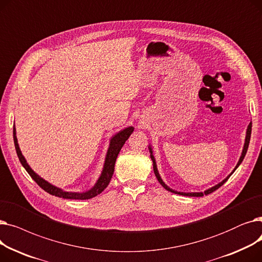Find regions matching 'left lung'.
I'll use <instances>...</instances> for the list:
<instances>
[{
  "mask_svg": "<svg viewBox=\"0 0 262 262\" xmlns=\"http://www.w3.org/2000/svg\"><path fill=\"white\" fill-rule=\"evenodd\" d=\"M251 134H252V123H250V125H249V127H247V130H246V138H245V143H244V147H243V150H242V155H241V157H240V159H239V161H238V163H237L236 168L233 169V171L231 172V174L236 171V169L240 166V163L243 161V159H244V157H245V154H246V152H247V148H249V144H250V140H251ZM149 153H150V158H152V160H153L154 173H155V175H156V177H157L158 182L160 183V185H161L164 189L170 191V192H173V193H175V194L187 195V196H203V195H207V194H209V193H212L213 191H215L216 189H219L220 187H221V186L228 180V178L230 177V175H231V174H229L223 182H221L220 184H217L216 186H214V187H212V188H210V189H208V190H206V191L204 192V193H203V192H193V193H184V192H177V191H174V190L170 189L166 184H164V183L162 182V180H161L160 176H159V173H158V171H157V166H156V162H155V158H154V156H153L152 149H150V147H149Z\"/></svg>",
  "mask_w": 262,
  "mask_h": 262,
  "instance_id": "1",
  "label": "left lung"
}]
</instances>
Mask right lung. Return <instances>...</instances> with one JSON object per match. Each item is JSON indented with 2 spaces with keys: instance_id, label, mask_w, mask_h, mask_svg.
Segmentation results:
<instances>
[{
  "instance_id": "add662e5",
  "label": "right lung",
  "mask_w": 262,
  "mask_h": 262,
  "mask_svg": "<svg viewBox=\"0 0 262 262\" xmlns=\"http://www.w3.org/2000/svg\"><path fill=\"white\" fill-rule=\"evenodd\" d=\"M134 132V127L129 126L125 129L121 130L120 133H118L115 137H113L112 140H110V145L108 148V152L106 155V159H105V164H104V169L103 172L101 174V177L99 178L98 183L95 184V186L87 191V192H82V193H75V192H66L62 191L61 189L55 187L51 184H49L48 182H46L43 178H41L40 176H38L32 169L31 167L27 164L25 158L23 157L18 141H17V137H16V128L13 126V142H15V147L17 150V155L19 157L20 162L22 163V166L24 167V169L27 171L31 175V177L33 180L37 183V185H39V187L42 188L45 191H47L48 193L55 195V196H59L62 199H70V200H89L92 199L94 196H96L98 194H100L101 192L104 191V189L108 186V184L110 183V180L114 175V171H115V163L117 160V157L120 153V150L122 148V146L125 143V141L129 138V136L132 135V133Z\"/></svg>"
}]
</instances>
